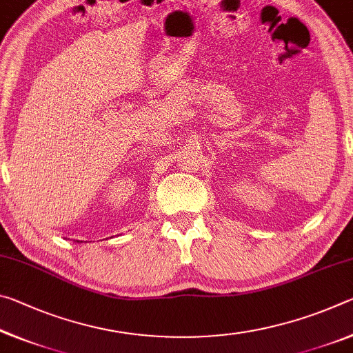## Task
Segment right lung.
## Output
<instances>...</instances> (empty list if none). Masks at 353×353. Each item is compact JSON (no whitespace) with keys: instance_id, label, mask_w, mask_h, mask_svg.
Returning a JSON list of instances; mask_svg holds the SVG:
<instances>
[{"instance_id":"right-lung-1","label":"right lung","mask_w":353,"mask_h":353,"mask_svg":"<svg viewBox=\"0 0 353 353\" xmlns=\"http://www.w3.org/2000/svg\"><path fill=\"white\" fill-rule=\"evenodd\" d=\"M77 243H81V241H77Z\"/></svg>"}]
</instances>
